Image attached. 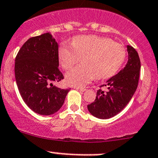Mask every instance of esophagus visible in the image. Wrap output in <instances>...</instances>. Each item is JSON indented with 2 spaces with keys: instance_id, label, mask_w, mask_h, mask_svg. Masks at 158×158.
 <instances>
[{
  "instance_id": "esophagus-1",
  "label": "esophagus",
  "mask_w": 158,
  "mask_h": 158,
  "mask_svg": "<svg viewBox=\"0 0 158 158\" xmlns=\"http://www.w3.org/2000/svg\"><path fill=\"white\" fill-rule=\"evenodd\" d=\"M76 90H78V91H86V88H79V87H74Z\"/></svg>"
}]
</instances>
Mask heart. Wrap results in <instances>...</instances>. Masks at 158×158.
I'll return each instance as SVG.
<instances>
[{"label": "heart", "mask_w": 158, "mask_h": 158, "mask_svg": "<svg viewBox=\"0 0 158 158\" xmlns=\"http://www.w3.org/2000/svg\"><path fill=\"white\" fill-rule=\"evenodd\" d=\"M126 58V49L122 45L110 38L97 36H78L72 46L62 44L58 49L60 64L64 70L72 68L82 58L78 66L66 75L70 85L84 86L94 78L104 79L118 70Z\"/></svg>", "instance_id": "1"}]
</instances>
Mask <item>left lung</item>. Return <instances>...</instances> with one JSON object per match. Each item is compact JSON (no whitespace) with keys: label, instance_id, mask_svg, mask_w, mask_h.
Returning a JSON list of instances; mask_svg holds the SVG:
<instances>
[{"label":"left lung","instance_id":"8db88e82","mask_svg":"<svg viewBox=\"0 0 158 158\" xmlns=\"http://www.w3.org/2000/svg\"><path fill=\"white\" fill-rule=\"evenodd\" d=\"M127 64L100 86L106 87L107 91L98 90L94 101L88 105V111L94 117L107 119L118 114L127 105L137 88L141 67L139 57L131 46H127Z\"/></svg>","mask_w":158,"mask_h":158}]
</instances>
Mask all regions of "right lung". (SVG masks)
<instances>
[{"label":"right lung","instance_id":"obj_1","mask_svg":"<svg viewBox=\"0 0 158 158\" xmlns=\"http://www.w3.org/2000/svg\"><path fill=\"white\" fill-rule=\"evenodd\" d=\"M58 66V44L49 33L27 40L15 57L19 91L27 106L39 115L58 112L70 91L53 85L64 79Z\"/></svg>","mask_w":158,"mask_h":158}]
</instances>
